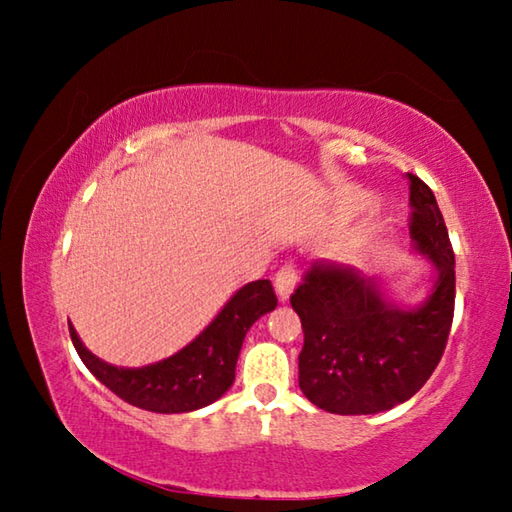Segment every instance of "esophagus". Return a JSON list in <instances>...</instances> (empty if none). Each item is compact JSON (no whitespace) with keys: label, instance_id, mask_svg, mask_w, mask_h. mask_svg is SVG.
<instances>
[{"label":"esophagus","instance_id":"esophagus-1","mask_svg":"<svg viewBox=\"0 0 512 512\" xmlns=\"http://www.w3.org/2000/svg\"><path fill=\"white\" fill-rule=\"evenodd\" d=\"M296 280H298V271L296 266H293L291 262L284 264L280 271H277L275 275V291L277 296H280L282 302H287L289 296L293 293V287H296Z\"/></svg>","mask_w":512,"mask_h":512}]
</instances>
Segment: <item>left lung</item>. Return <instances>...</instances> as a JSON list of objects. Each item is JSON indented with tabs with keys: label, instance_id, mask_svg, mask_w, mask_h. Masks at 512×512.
Segmentation results:
<instances>
[{
	"label": "left lung",
	"instance_id": "obj_1",
	"mask_svg": "<svg viewBox=\"0 0 512 512\" xmlns=\"http://www.w3.org/2000/svg\"><path fill=\"white\" fill-rule=\"evenodd\" d=\"M406 178L413 248L436 268L422 305H395L375 277L323 262L309 268L291 296L305 332L300 391L323 411L370 415L393 409L427 384L445 352L456 298L454 250L436 196L418 176Z\"/></svg>",
	"mask_w": 512,
	"mask_h": 512
}]
</instances>
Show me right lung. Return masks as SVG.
I'll return each instance as SVG.
<instances>
[{
  "instance_id": "right-lung-1",
  "label": "right lung",
  "mask_w": 512,
  "mask_h": 512,
  "mask_svg": "<svg viewBox=\"0 0 512 512\" xmlns=\"http://www.w3.org/2000/svg\"><path fill=\"white\" fill-rule=\"evenodd\" d=\"M275 307L277 298L271 280L250 282L225 302L192 343L142 368H117L94 357L72 325L69 336L92 375L124 402L153 413H187L203 409L228 391L235 381L246 332L257 318Z\"/></svg>"
}]
</instances>
